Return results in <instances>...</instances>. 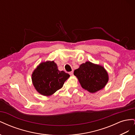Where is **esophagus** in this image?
Segmentation results:
<instances>
[{
  "label": "esophagus",
  "instance_id": "obj_1",
  "mask_svg": "<svg viewBox=\"0 0 135 135\" xmlns=\"http://www.w3.org/2000/svg\"><path fill=\"white\" fill-rule=\"evenodd\" d=\"M69 74H70V75H73V71L69 72Z\"/></svg>",
  "mask_w": 135,
  "mask_h": 135
}]
</instances>
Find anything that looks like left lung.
Listing matches in <instances>:
<instances>
[{"instance_id":"left-lung-1","label":"left lung","mask_w":135,"mask_h":135,"mask_svg":"<svg viewBox=\"0 0 135 135\" xmlns=\"http://www.w3.org/2000/svg\"><path fill=\"white\" fill-rule=\"evenodd\" d=\"M74 74L82 88L91 93L103 89L109 80L108 73L104 67L89 61L80 65L74 70Z\"/></svg>"}]
</instances>
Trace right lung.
Wrapping results in <instances>:
<instances>
[{
	"mask_svg": "<svg viewBox=\"0 0 135 135\" xmlns=\"http://www.w3.org/2000/svg\"><path fill=\"white\" fill-rule=\"evenodd\" d=\"M69 76L68 73L59 70L54 61H46L35 69L31 79L36 91L42 95L48 96L62 88Z\"/></svg>",
	"mask_w": 135,
	"mask_h": 135,
	"instance_id": "obj_1",
	"label": "right lung"
}]
</instances>
